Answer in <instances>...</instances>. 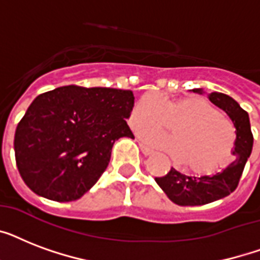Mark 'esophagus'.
I'll list each match as a JSON object with an SVG mask.
<instances>
[{
    "label": "esophagus",
    "mask_w": 260,
    "mask_h": 260,
    "mask_svg": "<svg viewBox=\"0 0 260 260\" xmlns=\"http://www.w3.org/2000/svg\"><path fill=\"white\" fill-rule=\"evenodd\" d=\"M139 146H140V150H142V152L144 155H146V156H148V155H152L154 154V151L151 150V148H148V147L147 146H144V144H143V143H139Z\"/></svg>",
    "instance_id": "34e87169"
}]
</instances>
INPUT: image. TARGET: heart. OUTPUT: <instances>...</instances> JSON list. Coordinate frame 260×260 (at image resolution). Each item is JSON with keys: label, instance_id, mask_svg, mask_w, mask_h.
<instances>
[{"label": "heart", "instance_id": "obj_1", "mask_svg": "<svg viewBox=\"0 0 260 260\" xmlns=\"http://www.w3.org/2000/svg\"><path fill=\"white\" fill-rule=\"evenodd\" d=\"M136 132L151 146L169 151L181 166L194 174H210L228 162L234 151L236 129L234 122L216 106L200 97L178 100L143 95L131 113ZM171 126L173 135L156 133Z\"/></svg>", "mask_w": 260, "mask_h": 260}]
</instances>
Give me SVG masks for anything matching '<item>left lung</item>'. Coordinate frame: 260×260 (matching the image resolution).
<instances>
[{"mask_svg": "<svg viewBox=\"0 0 260 260\" xmlns=\"http://www.w3.org/2000/svg\"><path fill=\"white\" fill-rule=\"evenodd\" d=\"M194 93L204 94L202 89H193ZM212 104L225 112L236 128V140L232 151L234 160L221 171L212 175L189 177L171 167L170 173L165 177L155 178L167 197L174 204L181 206L205 205L230 196L238 187L239 179L242 177L247 159L252 151V134H251L250 117L246 110L235 101L234 98L224 93L208 94Z\"/></svg>", "mask_w": 260, "mask_h": 260, "instance_id": "8db88e82", "label": "left lung"}]
</instances>
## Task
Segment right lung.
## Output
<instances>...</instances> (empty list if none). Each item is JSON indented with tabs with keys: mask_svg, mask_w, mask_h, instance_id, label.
Returning <instances> with one entry per match:
<instances>
[{
	"mask_svg": "<svg viewBox=\"0 0 260 260\" xmlns=\"http://www.w3.org/2000/svg\"><path fill=\"white\" fill-rule=\"evenodd\" d=\"M131 90L62 86L35 98L14 134L20 175L34 193L52 201H75L109 165L120 138L134 139L126 124Z\"/></svg>",
	"mask_w": 260,
	"mask_h": 260,
	"instance_id": "obj_1",
	"label": "right lung"
}]
</instances>
